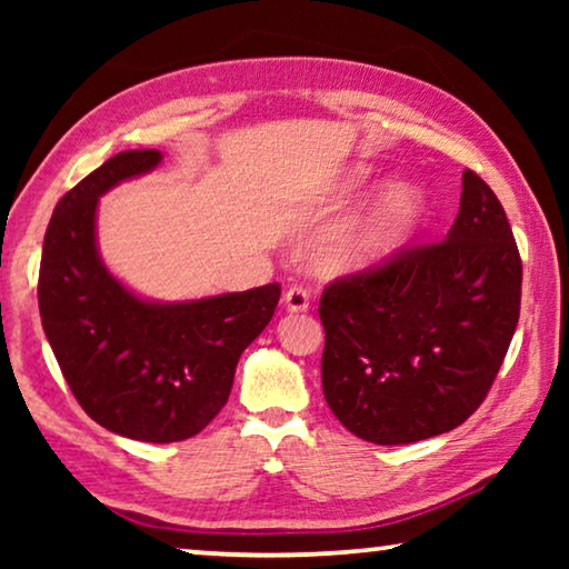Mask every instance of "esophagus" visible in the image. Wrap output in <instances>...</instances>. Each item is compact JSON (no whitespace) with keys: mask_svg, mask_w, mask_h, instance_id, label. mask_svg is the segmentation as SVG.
Returning a JSON list of instances; mask_svg holds the SVG:
<instances>
[{"mask_svg":"<svg viewBox=\"0 0 569 569\" xmlns=\"http://www.w3.org/2000/svg\"><path fill=\"white\" fill-rule=\"evenodd\" d=\"M308 298H311V296H308V291H306L303 286H291L283 293V303H286L288 311H306Z\"/></svg>","mask_w":569,"mask_h":569,"instance_id":"obj_1","label":"esophagus"}]
</instances>
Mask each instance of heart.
<instances>
[{"label":"heart","instance_id":"1","mask_svg":"<svg viewBox=\"0 0 569 569\" xmlns=\"http://www.w3.org/2000/svg\"><path fill=\"white\" fill-rule=\"evenodd\" d=\"M351 190V188H349ZM419 213V198L409 188H393L361 220L329 248L326 261L333 268H361L397 246Z\"/></svg>","mask_w":569,"mask_h":569}]
</instances>
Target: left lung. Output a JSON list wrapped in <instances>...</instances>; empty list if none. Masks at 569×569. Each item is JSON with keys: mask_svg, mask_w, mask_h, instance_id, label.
Wrapping results in <instances>:
<instances>
[{"mask_svg": "<svg viewBox=\"0 0 569 569\" xmlns=\"http://www.w3.org/2000/svg\"><path fill=\"white\" fill-rule=\"evenodd\" d=\"M522 258L495 190L461 172L447 238L413 243L323 288V397L351 435L411 445L457 429L502 366Z\"/></svg>", "mask_w": 569, "mask_h": 569, "instance_id": "obj_1", "label": "left lung"}]
</instances>
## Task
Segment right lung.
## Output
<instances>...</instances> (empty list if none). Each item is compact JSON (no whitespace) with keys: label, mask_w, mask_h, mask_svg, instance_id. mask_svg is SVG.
<instances>
[{"label":"right lung","mask_w":569,"mask_h":569,"mask_svg":"<svg viewBox=\"0 0 569 569\" xmlns=\"http://www.w3.org/2000/svg\"><path fill=\"white\" fill-rule=\"evenodd\" d=\"M118 152L67 190L42 246V329L67 387L100 427L170 445L203 431L226 407L236 366L281 298L268 283L188 303H148L108 273L94 246L98 198L160 162Z\"/></svg>","instance_id":"obj_1"}]
</instances>
